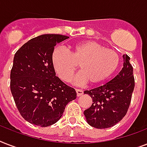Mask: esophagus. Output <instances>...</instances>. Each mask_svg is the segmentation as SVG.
I'll list each match as a JSON object with an SVG mask.
<instances>
[{"label": "esophagus", "mask_w": 147, "mask_h": 147, "mask_svg": "<svg viewBox=\"0 0 147 147\" xmlns=\"http://www.w3.org/2000/svg\"><path fill=\"white\" fill-rule=\"evenodd\" d=\"M76 94H77V96L78 97L81 96V95L83 94V91L80 89H76Z\"/></svg>", "instance_id": "34e87169"}]
</instances>
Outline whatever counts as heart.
Wrapping results in <instances>:
<instances>
[{
    "mask_svg": "<svg viewBox=\"0 0 147 147\" xmlns=\"http://www.w3.org/2000/svg\"><path fill=\"white\" fill-rule=\"evenodd\" d=\"M52 62L58 76L65 82L71 81L78 65L81 71L74 78L73 84L80 86L88 82L98 85L108 79L118 66L119 57L114 50L88 40L75 44L69 52L55 48Z\"/></svg>",
    "mask_w": 147,
    "mask_h": 147,
    "instance_id": "heart-1",
    "label": "heart"
}]
</instances>
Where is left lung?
I'll return each instance as SVG.
<instances>
[{
  "label": "left lung",
  "mask_w": 147,
  "mask_h": 147,
  "mask_svg": "<svg viewBox=\"0 0 147 147\" xmlns=\"http://www.w3.org/2000/svg\"><path fill=\"white\" fill-rule=\"evenodd\" d=\"M122 57L123 68L118 75L102 86L84 92L93 101L92 106L84 111L88 123L93 127H111L127 112L134 89V78L130 57L127 55Z\"/></svg>",
  "instance_id": "left-lung-1"
}]
</instances>
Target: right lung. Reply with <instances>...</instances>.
<instances>
[{
  "mask_svg": "<svg viewBox=\"0 0 147 147\" xmlns=\"http://www.w3.org/2000/svg\"><path fill=\"white\" fill-rule=\"evenodd\" d=\"M69 38L43 34L17 51L10 71V91L17 109L29 123L42 127L56 123L76 90L55 76L52 55L57 43Z\"/></svg>",
  "mask_w": 147,
  "mask_h": 147,
  "instance_id": "add662e5",
  "label": "right lung"
}]
</instances>
